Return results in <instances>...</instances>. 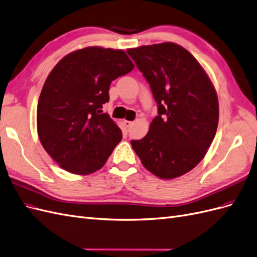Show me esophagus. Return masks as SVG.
I'll return each instance as SVG.
<instances>
[{
    "mask_svg": "<svg viewBox=\"0 0 257 257\" xmlns=\"http://www.w3.org/2000/svg\"><path fill=\"white\" fill-rule=\"evenodd\" d=\"M124 125H125L126 127H131L132 125H133V122H132V121H124Z\"/></svg>",
    "mask_w": 257,
    "mask_h": 257,
    "instance_id": "esophagus-1",
    "label": "esophagus"
}]
</instances>
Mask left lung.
<instances>
[{
  "label": "left lung",
  "instance_id": "1",
  "mask_svg": "<svg viewBox=\"0 0 257 257\" xmlns=\"http://www.w3.org/2000/svg\"><path fill=\"white\" fill-rule=\"evenodd\" d=\"M126 52L150 84L159 113L148 134L132 141V147L152 174L163 179L182 176L202 160L216 134V91L198 60L178 44Z\"/></svg>",
  "mask_w": 257,
  "mask_h": 257
}]
</instances>
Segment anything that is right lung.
Wrapping results in <instances>:
<instances>
[{
  "label": "right lung",
  "instance_id": "right-lung-1",
  "mask_svg": "<svg viewBox=\"0 0 257 257\" xmlns=\"http://www.w3.org/2000/svg\"><path fill=\"white\" fill-rule=\"evenodd\" d=\"M134 69L122 50L89 46L66 55L53 68L40 94V142L68 172L87 175L101 169L122 132L102 105L111 82Z\"/></svg>",
  "mask_w": 257,
  "mask_h": 257
}]
</instances>
